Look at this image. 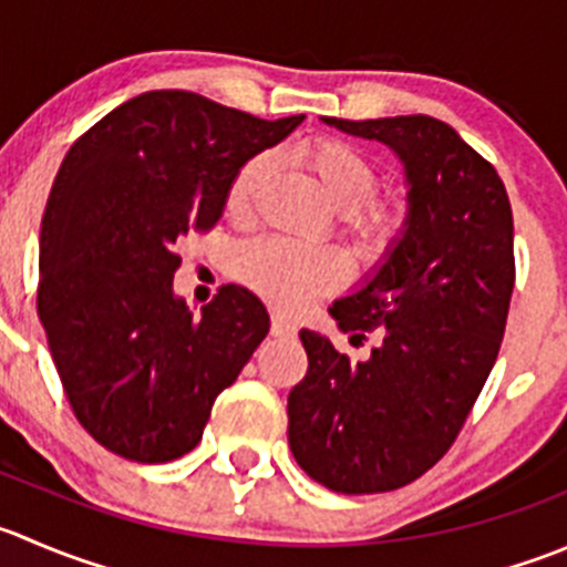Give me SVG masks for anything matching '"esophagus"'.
Wrapping results in <instances>:
<instances>
[{"mask_svg": "<svg viewBox=\"0 0 567 567\" xmlns=\"http://www.w3.org/2000/svg\"><path fill=\"white\" fill-rule=\"evenodd\" d=\"M271 334H274V338H293L296 323L290 321L288 316H282V312H274V316H271Z\"/></svg>", "mask_w": 567, "mask_h": 567, "instance_id": "esophagus-1", "label": "esophagus"}]
</instances>
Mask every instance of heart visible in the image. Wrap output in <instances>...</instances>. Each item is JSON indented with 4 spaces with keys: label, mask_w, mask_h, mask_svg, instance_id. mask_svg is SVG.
<instances>
[{
    "label": "heart",
    "mask_w": 567,
    "mask_h": 567,
    "mask_svg": "<svg viewBox=\"0 0 567 567\" xmlns=\"http://www.w3.org/2000/svg\"><path fill=\"white\" fill-rule=\"evenodd\" d=\"M293 161L305 168L338 210L340 233L362 266H379L393 255L406 233V202L393 194H373L379 185L377 166L340 137L318 135L296 144ZM277 172L274 152H257L229 179L227 216L251 221ZM235 277L279 307L296 310L312 296L327 293L343 282V260L332 249H310L279 238H260L235 255Z\"/></svg>",
    "instance_id": "b5f03b06"
}]
</instances>
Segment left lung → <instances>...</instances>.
Wrapping results in <instances>:
<instances>
[{
  "label": "left lung",
  "instance_id": "obj_1",
  "mask_svg": "<svg viewBox=\"0 0 567 567\" xmlns=\"http://www.w3.org/2000/svg\"><path fill=\"white\" fill-rule=\"evenodd\" d=\"M404 166L406 233L329 307L340 332L379 329L365 362L301 329L307 377L288 395V443L334 493H384L432 468L463 430L507 327L513 207L496 168L432 115L323 118Z\"/></svg>",
  "mask_w": 567,
  "mask_h": 567
}]
</instances>
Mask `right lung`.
<instances>
[{
  "mask_svg": "<svg viewBox=\"0 0 567 567\" xmlns=\"http://www.w3.org/2000/svg\"><path fill=\"white\" fill-rule=\"evenodd\" d=\"M301 121L150 91L110 110L60 163L41 221L38 318L76 421L107 452L152 465L196 449L216 395L268 334L266 307L240 285L194 316L174 293L177 244L216 227L235 172Z\"/></svg>",
  "mask_w": 567,
  "mask_h": 567,
  "instance_id": "right-lung-1",
  "label": "right lung"
}]
</instances>
